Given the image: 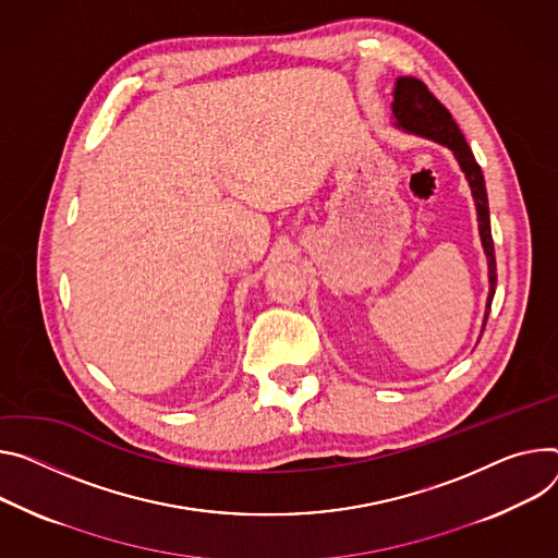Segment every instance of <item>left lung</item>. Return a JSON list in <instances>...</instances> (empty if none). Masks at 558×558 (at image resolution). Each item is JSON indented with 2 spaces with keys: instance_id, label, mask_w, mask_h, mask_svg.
<instances>
[{
  "instance_id": "1",
  "label": "left lung",
  "mask_w": 558,
  "mask_h": 558,
  "mask_svg": "<svg viewBox=\"0 0 558 558\" xmlns=\"http://www.w3.org/2000/svg\"><path fill=\"white\" fill-rule=\"evenodd\" d=\"M391 109H393L396 124L400 129L423 135L434 142H440L447 148H451L456 160H459V165L470 182V189H472V195L476 202L481 242H483L487 267H489V295H487V312H485V320H487L494 291H496V258H494V240H492V227H489V207H487V191H485L483 171L472 154L470 144L465 142L461 129L456 126V122L451 120V113L438 102L434 93L421 80L398 77L396 88H393ZM483 329H485V325H483Z\"/></svg>"
}]
</instances>
